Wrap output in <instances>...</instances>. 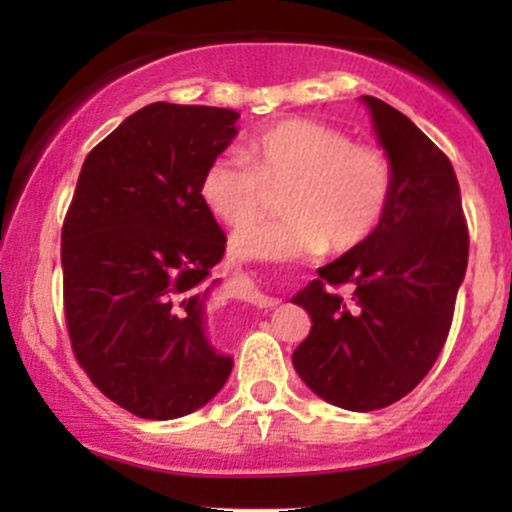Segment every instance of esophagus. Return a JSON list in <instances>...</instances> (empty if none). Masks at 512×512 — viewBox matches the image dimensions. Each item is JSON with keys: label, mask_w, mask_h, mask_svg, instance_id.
Segmentation results:
<instances>
[{"label": "esophagus", "mask_w": 512, "mask_h": 512, "mask_svg": "<svg viewBox=\"0 0 512 512\" xmlns=\"http://www.w3.org/2000/svg\"><path fill=\"white\" fill-rule=\"evenodd\" d=\"M276 303H279L276 298H262V301H260V305H264V308H267V305L272 308V305H276Z\"/></svg>", "instance_id": "obj_1"}]
</instances>
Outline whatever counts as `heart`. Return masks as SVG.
Listing matches in <instances>:
<instances>
[{"label":"heart","mask_w":512,"mask_h":512,"mask_svg":"<svg viewBox=\"0 0 512 512\" xmlns=\"http://www.w3.org/2000/svg\"><path fill=\"white\" fill-rule=\"evenodd\" d=\"M281 189L285 216L246 227ZM392 192L395 168L380 146L354 142L344 129L308 117L264 127L248 139L245 154L211 158L199 180L211 214L226 226L246 227L233 236V252L262 262L361 248L385 221Z\"/></svg>","instance_id":"1"}]
</instances>
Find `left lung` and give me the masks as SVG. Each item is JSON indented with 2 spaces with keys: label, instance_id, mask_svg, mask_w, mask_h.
Listing matches in <instances>:
<instances>
[{
  "label": "left lung",
  "instance_id": "left-lung-1",
  "mask_svg": "<svg viewBox=\"0 0 512 512\" xmlns=\"http://www.w3.org/2000/svg\"><path fill=\"white\" fill-rule=\"evenodd\" d=\"M363 101L395 168L390 211L368 243L317 269L293 296L313 322L293 368L317 397L349 411L390 407L426 378L469 257L450 158L392 105ZM339 285L352 286L349 299L333 291Z\"/></svg>",
  "mask_w": 512,
  "mask_h": 512
}]
</instances>
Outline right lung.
Segmentation results:
<instances>
[{"instance_id":"1","label":"right lung","mask_w":512,"mask_h":512,"mask_svg":"<svg viewBox=\"0 0 512 512\" xmlns=\"http://www.w3.org/2000/svg\"><path fill=\"white\" fill-rule=\"evenodd\" d=\"M236 110L151 103L91 149L62 226L64 320L91 383L139 419H178L226 385L207 337L226 236L199 195Z\"/></svg>"}]
</instances>
